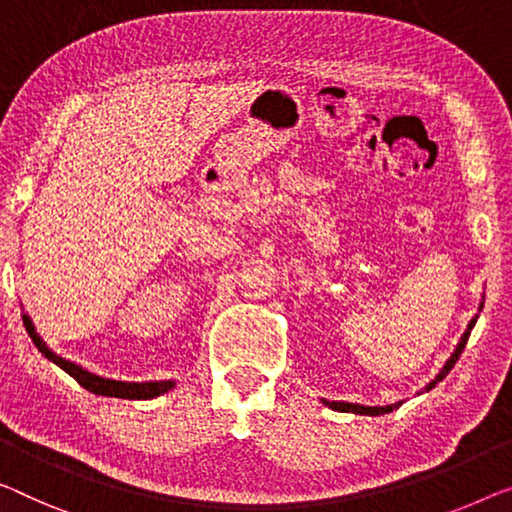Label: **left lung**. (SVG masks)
<instances>
[{"mask_svg": "<svg viewBox=\"0 0 512 512\" xmlns=\"http://www.w3.org/2000/svg\"><path fill=\"white\" fill-rule=\"evenodd\" d=\"M480 310H483V303H480ZM476 319H478V315L471 319L469 322V326H467V331H464V335H462V340L457 342V347H455V352H453V356L448 358L446 361V365L444 368H441V372L437 377H434L430 384L425 386V391H430V388H434L439 384L441 379H444L448 372L453 370V365L457 363V358H460V354H462V349H464V345H467V340H469V335H471V329H474V324H476ZM326 407H331V409H335V411H345V414H361V416H381V414H391L393 409H398L402 402H395V404H386V407H365V404H354V402H338V400H333V402H329V400H322Z\"/></svg>", "mask_w": 512, "mask_h": 512, "instance_id": "left-lung-1", "label": "left lung"}]
</instances>
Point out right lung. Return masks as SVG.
Wrapping results in <instances>:
<instances>
[{
    "mask_svg": "<svg viewBox=\"0 0 512 512\" xmlns=\"http://www.w3.org/2000/svg\"><path fill=\"white\" fill-rule=\"evenodd\" d=\"M22 322H25V329L34 345L38 347V352L48 358V361L59 365L61 370H66L68 375L78 381L82 388H87L89 393L108 395V398H124V400H151V398H158V395L167 393L170 388H174V381H117V379L98 377V375H94V372L80 368V365L66 361V358H61L52 352V349L45 345L41 338H38L32 319H29L27 315H22Z\"/></svg>",
    "mask_w": 512,
    "mask_h": 512,
    "instance_id": "obj_1",
    "label": "right lung"
}]
</instances>
